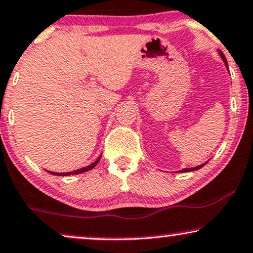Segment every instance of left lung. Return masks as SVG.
Returning a JSON list of instances; mask_svg holds the SVG:
<instances>
[{"label":"left lung","instance_id":"1","mask_svg":"<svg viewBox=\"0 0 253 253\" xmlns=\"http://www.w3.org/2000/svg\"><path fill=\"white\" fill-rule=\"evenodd\" d=\"M218 54H219V56L221 57V60H223V62H224L225 67H226V69H227V71H229V67H227V61H226V57H225V55H224L223 53H221L220 50H218ZM206 163H208V161H206ZM206 163H203L202 165L196 166V167H190V169H180V171H178V172H180V173H185V172H193V171H197V169H202L203 166H205V165H206Z\"/></svg>","mask_w":253,"mask_h":253}]
</instances>
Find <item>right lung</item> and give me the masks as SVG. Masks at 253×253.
Returning <instances> with one entry per match:
<instances>
[{
    "label": "right lung",
    "mask_w": 253,
    "mask_h": 253,
    "mask_svg": "<svg viewBox=\"0 0 253 253\" xmlns=\"http://www.w3.org/2000/svg\"><path fill=\"white\" fill-rule=\"evenodd\" d=\"M101 156H102V153L100 154V156L97 157L96 159L94 160L92 164H89V165H87V166H84V167H81V169H77V171H72V172H60V173H59V172L47 171V169H45V171H47L48 173H50V174H54V175H63V176H66V175H74V174H81V173L87 172V171H90V169H93L94 167H95V166L97 165V163H99L100 159H101Z\"/></svg>",
    "instance_id": "add662e5"
}]
</instances>
